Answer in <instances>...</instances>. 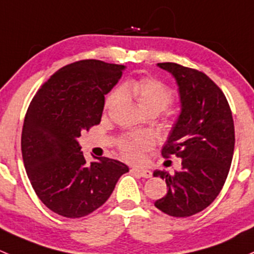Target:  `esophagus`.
<instances>
[{
	"mask_svg": "<svg viewBox=\"0 0 254 254\" xmlns=\"http://www.w3.org/2000/svg\"><path fill=\"white\" fill-rule=\"evenodd\" d=\"M130 172L139 175L140 177H144V179H149V177H151V172L149 171V170H145V169H138V167H133V169H130Z\"/></svg>",
	"mask_w": 254,
	"mask_h": 254,
	"instance_id": "34e87169",
	"label": "esophagus"
}]
</instances>
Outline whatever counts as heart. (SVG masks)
<instances>
[{
    "label": "heart",
    "instance_id": "heart-1",
    "mask_svg": "<svg viewBox=\"0 0 254 254\" xmlns=\"http://www.w3.org/2000/svg\"><path fill=\"white\" fill-rule=\"evenodd\" d=\"M121 93L134 99L137 105L144 112H160L172 103L171 90L163 82L154 78H139L125 83ZM119 99V93L112 91L105 99V109L111 108ZM154 144L150 134H132L122 138L119 143L122 156L128 161L138 163L143 159L144 153Z\"/></svg>",
    "mask_w": 254,
    "mask_h": 254
}]
</instances>
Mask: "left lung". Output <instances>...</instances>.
Wrapping results in <instances>:
<instances>
[{"label": "left lung", "mask_w": 254, "mask_h": 254, "mask_svg": "<svg viewBox=\"0 0 254 254\" xmlns=\"http://www.w3.org/2000/svg\"><path fill=\"white\" fill-rule=\"evenodd\" d=\"M179 85L181 114L161 154L182 159V169L165 179L167 193L154 204L170 216L186 218L214 202L226 181L235 148L232 112L221 89L203 72L174 62L158 64Z\"/></svg>", "instance_id": "obj_1"}]
</instances>
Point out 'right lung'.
I'll list each match as a JSON object with an SVG mask.
<instances>
[{"label":"right lung","instance_id":"obj_1","mask_svg":"<svg viewBox=\"0 0 254 254\" xmlns=\"http://www.w3.org/2000/svg\"><path fill=\"white\" fill-rule=\"evenodd\" d=\"M125 66L82 60L51 75L31 100L22 130V155L39 199L77 219L100 208L128 166L115 159L88 164L77 138L100 124L105 95Z\"/></svg>","mask_w":254,"mask_h":254}]
</instances>
